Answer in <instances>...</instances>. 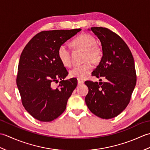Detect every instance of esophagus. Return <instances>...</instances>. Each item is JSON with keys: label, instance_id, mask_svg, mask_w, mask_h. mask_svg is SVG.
Masks as SVG:
<instances>
[{"label": "esophagus", "instance_id": "obj_1", "mask_svg": "<svg viewBox=\"0 0 150 150\" xmlns=\"http://www.w3.org/2000/svg\"><path fill=\"white\" fill-rule=\"evenodd\" d=\"M83 83H84V81H83L80 80V79H78V84H79V85L82 84Z\"/></svg>", "mask_w": 150, "mask_h": 150}]
</instances>
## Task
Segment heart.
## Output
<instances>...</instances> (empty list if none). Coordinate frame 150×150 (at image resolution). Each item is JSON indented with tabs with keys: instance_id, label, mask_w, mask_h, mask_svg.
Here are the masks:
<instances>
[{
	"instance_id": "heart-1",
	"label": "heart",
	"mask_w": 150,
	"mask_h": 150,
	"mask_svg": "<svg viewBox=\"0 0 150 150\" xmlns=\"http://www.w3.org/2000/svg\"><path fill=\"white\" fill-rule=\"evenodd\" d=\"M95 38L88 33H82L78 35L71 42V45L75 49L84 51L83 64L76 66L69 71L70 77L78 79H84L91 72L93 64L100 62L103 57V50L100 46L96 44ZM57 55L60 62L66 67L71 64V53L65 44L60 45L57 50Z\"/></svg>"
}]
</instances>
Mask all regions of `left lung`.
I'll list each match as a JSON object with an SVG mask.
<instances>
[{"label": "left lung", "mask_w": 150, "mask_h": 150, "mask_svg": "<svg viewBox=\"0 0 150 150\" xmlns=\"http://www.w3.org/2000/svg\"><path fill=\"white\" fill-rule=\"evenodd\" d=\"M99 39L103 57L92 75L104 77L106 82L86 81L88 108L95 115L109 119L117 117L129 103L137 82L134 59L126 43L110 29L92 27ZM101 81V79H100Z\"/></svg>", "instance_id": "obj_1"}]
</instances>
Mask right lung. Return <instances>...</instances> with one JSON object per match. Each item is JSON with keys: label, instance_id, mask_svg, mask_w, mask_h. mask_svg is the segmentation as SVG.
Wrapping results in <instances>:
<instances>
[{"label": "right lung", "instance_id": "obj_1", "mask_svg": "<svg viewBox=\"0 0 150 150\" xmlns=\"http://www.w3.org/2000/svg\"><path fill=\"white\" fill-rule=\"evenodd\" d=\"M81 30L79 28L40 31L22 50L16 82L22 105L37 120L50 122L66 110L77 80H64L68 72L60 62L57 50ZM59 79V85L53 88L52 84Z\"/></svg>", "mask_w": 150, "mask_h": 150}]
</instances>
